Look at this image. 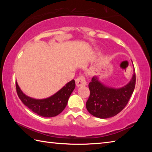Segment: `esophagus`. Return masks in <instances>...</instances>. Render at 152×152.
Returning <instances> with one entry per match:
<instances>
[{"instance_id": "1", "label": "esophagus", "mask_w": 152, "mask_h": 152, "mask_svg": "<svg viewBox=\"0 0 152 152\" xmlns=\"http://www.w3.org/2000/svg\"><path fill=\"white\" fill-rule=\"evenodd\" d=\"M76 84L77 87L80 86H84L86 85V79L84 76H80L78 78H77L76 80Z\"/></svg>"}]
</instances>
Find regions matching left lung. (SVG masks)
I'll use <instances>...</instances> for the list:
<instances>
[{
  "instance_id": "obj_1",
  "label": "left lung",
  "mask_w": 152,
  "mask_h": 152,
  "mask_svg": "<svg viewBox=\"0 0 152 152\" xmlns=\"http://www.w3.org/2000/svg\"><path fill=\"white\" fill-rule=\"evenodd\" d=\"M133 72L130 82L119 88L104 85L97 76L93 77L88 84L90 96L86 104L88 111L101 119L114 117L121 111L134 91L136 80L135 69Z\"/></svg>"
}]
</instances>
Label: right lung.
I'll use <instances>...</instances> for the list:
<instances>
[{
  "mask_svg": "<svg viewBox=\"0 0 152 152\" xmlns=\"http://www.w3.org/2000/svg\"><path fill=\"white\" fill-rule=\"evenodd\" d=\"M75 86V81L72 80L52 96L46 99H36L24 94L16 82L17 92L20 101L33 112L43 117H56L62 112Z\"/></svg>",
  "mask_w": 152,
  "mask_h": 152,
  "instance_id": "1",
  "label": "right lung"
}]
</instances>
